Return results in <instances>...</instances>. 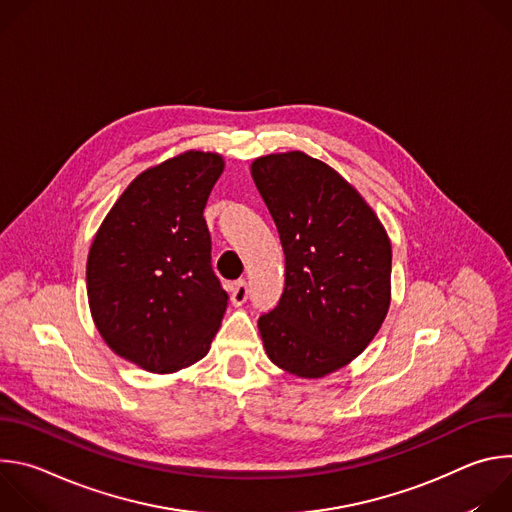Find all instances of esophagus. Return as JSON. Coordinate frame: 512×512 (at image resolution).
<instances>
[{
	"mask_svg": "<svg viewBox=\"0 0 512 512\" xmlns=\"http://www.w3.org/2000/svg\"><path fill=\"white\" fill-rule=\"evenodd\" d=\"M247 298H249V287H247V281L239 279V281L231 283V302H233L235 306L245 304V302H247Z\"/></svg>",
	"mask_w": 512,
	"mask_h": 512,
	"instance_id": "34e87169",
	"label": "esophagus"
}]
</instances>
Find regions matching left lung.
<instances>
[{"label": "left lung", "mask_w": 512, "mask_h": 512, "mask_svg": "<svg viewBox=\"0 0 512 512\" xmlns=\"http://www.w3.org/2000/svg\"><path fill=\"white\" fill-rule=\"evenodd\" d=\"M285 253L279 304L259 332L279 369L320 379L356 358L391 304V241L364 198L304 152L251 166Z\"/></svg>", "instance_id": "obj_1"}]
</instances>
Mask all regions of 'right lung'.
<instances>
[{
	"mask_svg": "<svg viewBox=\"0 0 512 512\" xmlns=\"http://www.w3.org/2000/svg\"><path fill=\"white\" fill-rule=\"evenodd\" d=\"M225 162L184 152L141 172L113 204L87 259L97 330L150 373L206 356L229 296L210 265L204 206Z\"/></svg>",
	"mask_w": 512,
	"mask_h": 512,
	"instance_id": "1",
	"label": "right lung"
}]
</instances>
